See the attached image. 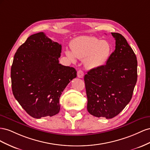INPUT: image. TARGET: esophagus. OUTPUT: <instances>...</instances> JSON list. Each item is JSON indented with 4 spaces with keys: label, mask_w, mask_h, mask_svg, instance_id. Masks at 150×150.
Wrapping results in <instances>:
<instances>
[{
    "label": "esophagus",
    "mask_w": 150,
    "mask_h": 150,
    "mask_svg": "<svg viewBox=\"0 0 150 150\" xmlns=\"http://www.w3.org/2000/svg\"><path fill=\"white\" fill-rule=\"evenodd\" d=\"M84 76V74H83V71L82 70H79L77 71V76L79 78H83Z\"/></svg>",
    "instance_id": "esophagus-1"
}]
</instances>
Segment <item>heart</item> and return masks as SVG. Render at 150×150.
<instances>
[{
    "instance_id": "obj_1",
    "label": "heart",
    "mask_w": 150,
    "mask_h": 150,
    "mask_svg": "<svg viewBox=\"0 0 150 150\" xmlns=\"http://www.w3.org/2000/svg\"><path fill=\"white\" fill-rule=\"evenodd\" d=\"M70 51H66L67 56L72 62L75 58L84 59L85 65L89 69L104 66L109 58L112 48L106 40L93 36H81L73 41Z\"/></svg>"
}]
</instances>
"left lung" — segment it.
Listing matches in <instances>:
<instances>
[{
	"label": "left lung",
	"mask_w": 150,
	"mask_h": 150,
	"mask_svg": "<svg viewBox=\"0 0 150 150\" xmlns=\"http://www.w3.org/2000/svg\"><path fill=\"white\" fill-rule=\"evenodd\" d=\"M115 49L105 65L84 76L87 110L93 116L111 119L130 102L137 82L136 54L121 34L111 33Z\"/></svg>",
	"instance_id": "8db88e82"
}]
</instances>
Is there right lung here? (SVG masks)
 I'll return each mask as SVG.
<instances>
[{
	"label": "right lung",
	"mask_w": 150,
	"mask_h": 150,
	"mask_svg": "<svg viewBox=\"0 0 150 150\" xmlns=\"http://www.w3.org/2000/svg\"><path fill=\"white\" fill-rule=\"evenodd\" d=\"M61 53L62 45L40 32L28 38L15 53L11 71L12 93L34 118L58 114L59 97L76 77L74 68L59 63Z\"/></svg>",
	"instance_id": "right-lung-1"
}]
</instances>
